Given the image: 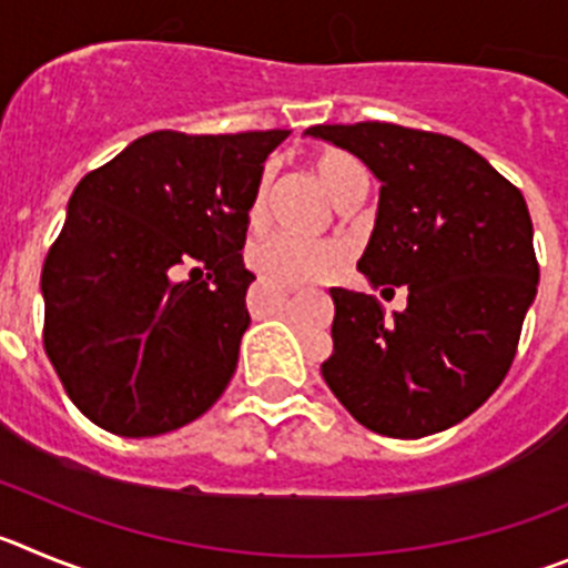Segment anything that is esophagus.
Here are the masks:
<instances>
[{
    "mask_svg": "<svg viewBox=\"0 0 568 568\" xmlns=\"http://www.w3.org/2000/svg\"><path fill=\"white\" fill-rule=\"evenodd\" d=\"M277 288L283 291V294H296V291H300V288H296V285H288V283H280Z\"/></svg>",
    "mask_w": 568,
    "mask_h": 568,
    "instance_id": "34e87169",
    "label": "esophagus"
}]
</instances>
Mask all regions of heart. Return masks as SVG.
<instances>
[{
  "mask_svg": "<svg viewBox=\"0 0 568 568\" xmlns=\"http://www.w3.org/2000/svg\"><path fill=\"white\" fill-rule=\"evenodd\" d=\"M311 172L320 181V186L328 192L336 206L354 195L356 189H365V172L351 155L339 150H325L311 161ZM268 192H272V172H265L254 189L252 203H248V223L260 229L268 212ZM248 265L265 277L280 280L291 285L322 283L334 277L345 263V246L339 240H303L294 234L272 232L260 234L248 243L246 252Z\"/></svg>",
  "mask_w": 568,
  "mask_h": 568,
  "instance_id": "heart-1",
  "label": "heart"
}]
</instances>
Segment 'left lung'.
I'll return each mask as SVG.
<instances>
[{
  "label": "left lung",
  "instance_id": "left-lung-1",
  "mask_svg": "<svg viewBox=\"0 0 568 568\" xmlns=\"http://www.w3.org/2000/svg\"><path fill=\"white\" fill-rule=\"evenodd\" d=\"M308 135L354 152L379 178L359 272L373 285H407V308L393 316L371 294L331 288L334 351L322 376L379 436L447 430L504 382L538 294L524 195L442 132L359 121L316 124Z\"/></svg>",
  "mask_w": 568,
  "mask_h": 568
}]
</instances>
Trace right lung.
Returning <instances> with one entry per match:
<instances>
[{
    "instance_id": "add662e5",
    "label": "right lung",
    "mask_w": 568,
    "mask_h": 568,
    "mask_svg": "<svg viewBox=\"0 0 568 568\" xmlns=\"http://www.w3.org/2000/svg\"><path fill=\"white\" fill-rule=\"evenodd\" d=\"M285 138L158 130L75 186L44 257L42 342L73 405L106 433L178 430L226 390L252 322L248 203Z\"/></svg>"
}]
</instances>
